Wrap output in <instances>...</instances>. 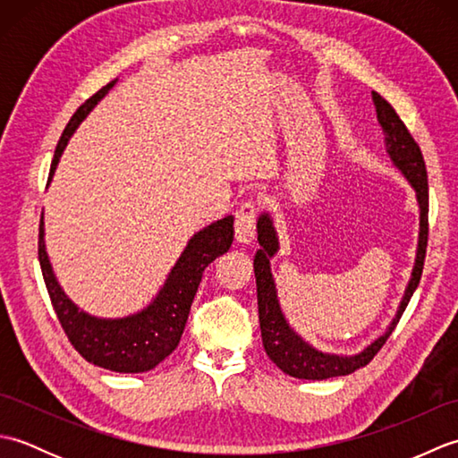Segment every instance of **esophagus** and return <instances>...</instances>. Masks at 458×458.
<instances>
[{"instance_id": "1", "label": "esophagus", "mask_w": 458, "mask_h": 458, "mask_svg": "<svg viewBox=\"0 0 458 458\" xmlns=\"http://www.w3.org/2000/svg\"><path fill=\"white\" fill-rule=\"evenodd\" d=\"M256 216H258V207L256 202L251 200L244 202L236 210L234 232H236L238 244H250V242L256 238Z\"/></svg>"}]
</instances>
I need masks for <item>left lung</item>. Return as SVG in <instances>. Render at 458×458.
<instances>
[{
    "mask_svg": "<svg viewBox=\"0 0 458 458\" xmlns=\"http://www.w3.org/2000/svg\"><path fill=\"white\" fill-rule=\"evenodd\" d=\"M372 100L376 106L377 122L384 130L386 151L390 155L392 163L402 171L407 182L415 191L417 204H420V242H417L415 266L411 271L410 284L405 287L402 303L397 307V313L392 318L390 327L386 328L382 336H377L374 343H369L362 352L346 356V354H330L317 350L313 344L301 338L281 310L276 279L271 274V258L279 251V238L274 226V218L269 212H261L258 218V242L259 250L254 258V274L258 285V310H259V328L261 340H264L266 354L271 358L281 372H285L299 379H328L336 376H348L356 372L358 368H364L372 360L377 350L386 344V340L394 333L395 325L400 323L403 310L410 303L413 291L420 285L425 250H427V234H429V187H427V169L420 145L415 143L411 133L407 131L405 123L400 115L387 104L377 92H372Z\"/></svg>",
    "mask_w": 458,
    "mask_h": 458,
    "instance_id": "8db88e82",
    "label": "left lung"
}]
</instances>
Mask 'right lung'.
Wrapping results in <instances>:
<instances>
[{
	"label": "right lung",
	"mask_w": 458,
	"mask_h": 458,
	"mask_svg": "<svg viewBox=\"0 0 458 458\" xmlns=\"http://www.w3.org/2000/svg\"><path fill=\"white\" fill-rule=\"evenodd\" d=\"M115 82L118 81L106 84L100 92L86 100L68 122L56 145L48 182L53 181L58 161H61V155L72 133L79 130L82 120H86V115L108 94ZM232 240H234V216H224L197 232L187 242V248L182 250L177 264L171 267L167 279L159 293L151 299V303L138 313L120 318L94 317L66 297L63 287L58 285L47 254L43 216L41 226H38V264H41L55 313L61 320L68 340L79 350L81 356L90 364L112 369V372L140 374L153 369L177 348L184 325H187L192 299L200 285L202 271L214 259L226 254Z\"/></svg>",
	"instance_id": "1"
}]
</instances>
